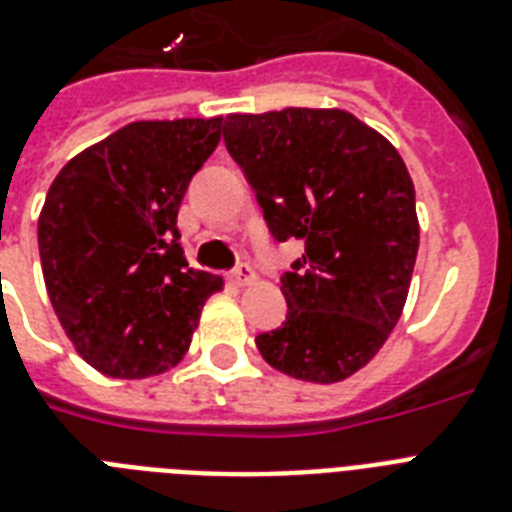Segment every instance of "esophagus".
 Returning a JSON list of instances; mask_svg holds the SVG:
<instances>
[{
  "instance_id": "esophagus-1",
  "label": "esophagus",
  "mask_w": 512,
  "mask_h": 512,
  "mask_svg": "<svg viewBox=\"0 0 512 512\" xmlns=\"http://www.w3.org/2000/svg\"><path fill=\"white\" fill-rule=\"evenodd\" d=\"M231 279L236 281V284H252V281L257 279L255 268H252V265H249V263H239L231 271Z\"/></svg>"
}]
</instances>
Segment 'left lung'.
I'll list each match as a JSON object with an SVG mask.
<instances>
[{"label":"left lung","instance_id":"8db88e82","mask_svg":"<svg viewBox=\"0 0 512 512\" xmlns=\"http://www.w3.org/2000/svg\"><path fill=\"white\" fill-rule=\"evenodd\" d=\"M223 138L273 239L305 244L281 276L287 321L257 335V350L295 380H345L404 311L420 247L404 159L340 108L231 114Z\"/></svg>","mask_w":512,"mask_h":512}]
</instances>
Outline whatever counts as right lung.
Segmentation results:
<instances>
[{
  "mask_svg": "<svg viewBox=\"0 0 512 512\" xmlns=\"http://www.w3.org/2000/svg\"><path fill=\"white\" fill-rule=\"evenodd\" d=\"M223 119L132 122L74 156L39 215L47 295L79 356L140 380L185 356L223 279L185 263L177 209Z\"/></svg>",
  "mask_w": 512,
  "mask_h": 512,
  "instance_id": "right-lung-1",
  "label": "right lung"
}]
</instances>
